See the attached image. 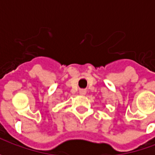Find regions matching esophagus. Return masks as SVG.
Here are the masks:
<instances>
[{"label":"esophagus","mask_w":155,"mask_h":155,"mask_svg":"<svg viewBox=\"0 0 155 155\" xmlns=\"http://www.w3.org/2000/svg\"><path fill=\"white\" fill-rule=\"evenodd\" d=\"M80 94H82V95H84V94H86V91L85 90H81L80 91Z\"/></svg>","instance_id":"obj_1"}]
</instances>
